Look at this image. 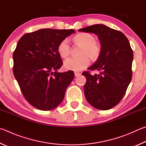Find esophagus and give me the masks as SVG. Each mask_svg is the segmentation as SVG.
<instances>
[{"mask_svg":"<svg viewBox=\"0 0 146 146\" xmlns=\"http://www.w3.org/2000/svg\"><path fill=\"white\" fill-rule=\"evenodd\" d=\"M74 75H75L76 77H78V76H80V75H81V73H80V72H74Z\"/></svg>","mask_w":146,"mask_h":146,"instance_id":"1","label":"esophagus"}]
</instances>
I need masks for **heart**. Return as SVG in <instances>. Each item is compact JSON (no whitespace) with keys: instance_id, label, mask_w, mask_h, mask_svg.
Instances as JSON below:
<instances>
[{"instance_id":"1","label":"heart","mask_w":146,"mask_h":146,"mask_svg":"<svg viewBox=\"0 0 146 146\" xmlns=\"http://www.w3.org/2000/svg\"><path fill=\"white\" fill-rule=\"evenodd\" d=\"M75 44L82 46L78 58H68L64 61L63 66L66 70L79 72L90 65V59H97L101 53V46L96 42V38L88 33H81L73 38ZM58 52L62 58H66L70 54V45L68 39L61 40L58 46Z\"/></svg>"}]
</instances>
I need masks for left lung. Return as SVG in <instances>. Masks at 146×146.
Here are the masks:
<instances>
[{
	"label": "left lung",
	"instance_id": "1",
	"mask_svg": "<svg viewBox=\"0 0 146 146\" xmlns=\"http://www.w3.org/2000/svg\"><path fill=\"white\" fill-rule=\"evenodd\" d=\"M98 36L101 53L88 69L99 70V74H82L86 78L84 92L87 101L101 110L111 109L123 98L132 78L133 53L123 33L103 24H95L78 30Z\"/></svg>",
	"mask_w": 146,
	"mask_h": 146
}]
</instances>
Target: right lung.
I'll return each mask as SVG.
<instances>
[{
	"label": "right lung",
	"mask_w": 146,
	"mask_h": 146,
	"mask_svg": "<svg viewBox=\"0 0 146 146\" xmlns=\"http://www.w3.org/2000/svg\"><path fill=\"white\" fill-rule=\"evenodd\" d=\"M74 29H42L20 38L13 52V74L25 99L41 110L55 108L74 78L73 71L58 72L63 64L58 52L61 40Z\"/></svg>",
	"instance_id": "add662e5"
}]
</instances>
